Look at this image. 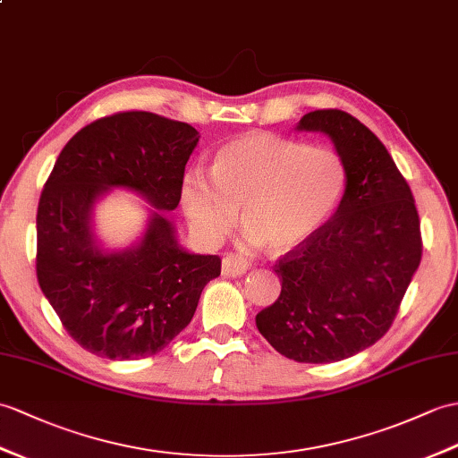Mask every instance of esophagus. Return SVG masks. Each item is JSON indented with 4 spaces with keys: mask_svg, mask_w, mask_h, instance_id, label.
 Masks as SVG:
<instances>
[{
    "mask_svg": "<svg viewBox=\"0 0 458 458\" xmlns=\"http://www.w3.org/2000/svg\"><path fill=\"white\" fill-rule=\"evenodd\" d=\"M248 269H250V263L243 259L242 255L230 253L222 259V275H225V277H242Z\"/></svg>",
    "mask_w": 458,
    "mask_h": 458,
    "instance_id": "obj_1",
    "label": "esophagus"
}]
</instances>
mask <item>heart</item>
I'll return each mask as SVG.
<instances>
[{"label": "heart", "mask_w": 458, "mask_h": 458, "mask_svg": "<svg viewBox=\"0 0 458 458\" xmlns=\"http://www.w3.org/2000/svg\"><path fill=\"white\" fill-rule=\"evenodd\" d=\"M344 189L345 165L332 148L248 134L220 148L210 175L189 167L179 181V203L189 230L205 246L228 236L242 207L246 242L283 253L326 225Z\"/></svg>", "instance_id": "obj_1"}]
</instances>
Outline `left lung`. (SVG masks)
I'll return each mask as SVG.
<instances>
[{
	"label": "left lung",
	"mask_w": 458,
	"mask_h": 458,
	"mask_svg": "<svg viewBox=\"0 0 458 458\" xmlns=\"http://www.w3.org/2000/svg\"><path fill=\"white\" fill-rule=\"evenodd\" d=\"M299 132H320L345 165L332 220L275 265L281 294L255 316L259 334L299 363H335L388 332L421 261L420 216L394 159L345 111L304 114Z\"/></svg>",
	"instance_id": "8db88e82"
}]
</instances>
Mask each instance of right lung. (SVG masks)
<instances>
[{"label":"right lung","mask_w":458,"mask_h":458,"mask_svg":"<svg viewBox=\"0 0 458 458\" xmlns=\"http://www.w3.org/2000/svg\"><path fill=\"white\" fill-rule=\"evenodd\" d=\"M200 134L187 123L129 111L95 121L64 146L37 212V277L66 332L111 360L150 357L193 318L220 275L218 255L181 246L165 212ZM113 188L144 198L147 226L111 250L94 232V207Z\"/></svg>","instance_id":"add662e5"}]
</instances>
